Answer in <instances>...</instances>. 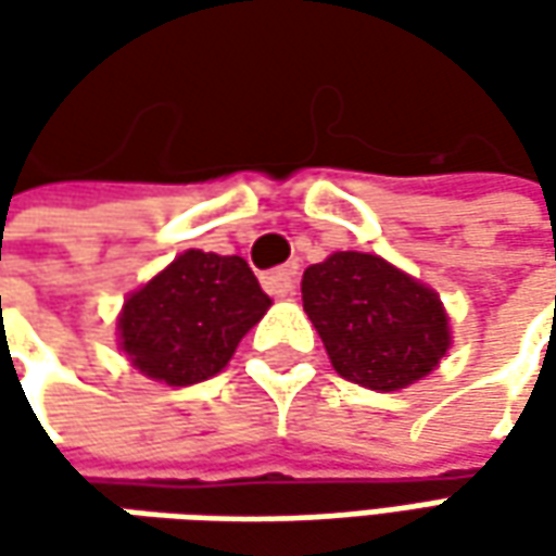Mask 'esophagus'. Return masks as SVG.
Wrapping results in <instances>:
<instances>
[{
	"label": "esophagus",
	"mask_w": 556,
	"mask_h": 556,
	"mask_svg": "<svg viewBox=\"0 0 556 556\" xmlns=\"http://www.w3.org/2000/svg\"><path fill=\"white\" fill-rule=\"evenodd\" d=\"M263 288L271 293V296H290L296 290V266H281L271 268L263 275Z\"/></svg>",
	"instance_id": "obj_1"
}]
</instances>
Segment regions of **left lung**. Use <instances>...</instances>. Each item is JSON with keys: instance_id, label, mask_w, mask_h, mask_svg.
<instances>
[{"instance_id": "left-lung-1", "label": "left lung", "mask_w": 556, "mask_h": 556, "mask_svg": "<svg viewBox=\"0 0 556 556\" xmlns=\"http://www.w3.org/2000/svg\"><path fill=\"white\" fill-rule=\"evenodd\" d=\"M303 309L340 377L393 393L448 350L439 296L374 253H333L303 271Z\"/></svg>"}]
</instances>
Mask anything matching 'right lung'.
I'll return each mask as SVG.
<instances>
[{"label":"right lung","instance_id":"right-lung-1","mask_svg":"<svg viewBox=\"0 0 556 556\" xmlns=\"http://www.w3.org/2000/svg\"><path fill=\"white\" fill-rule=\"evenodd\" d=\"M268 303L241 256L188 250L126 300L119 346L141 374L191 387L223 371Z\"/></svg>","mask_w":556,"mask_h":556}]
</instances>
